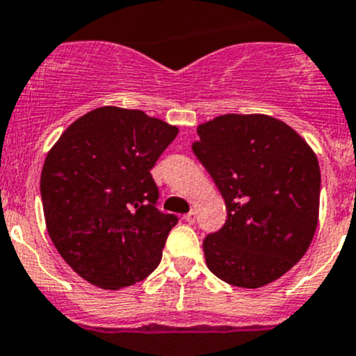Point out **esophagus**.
<instances>
[{"label": "esophagus", "mask_w": 356, "mask_h": 356, "mask_svg": "<svg viewBox=\"0 0 356 356\" xmlns=\"http://www.w3.org/2000/svg\"><path fill=\"white\" fill-rule=\"evenodd\" d=\"M182 219H184L186 222H188V224H195V220H196V213H195V212H188V213H186L184 217H182Z\"/></svg>", "instance_id": "obj_1"}]
</instances>
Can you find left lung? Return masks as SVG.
<instances>
[{
  "mask_svg": "<svg viewBox=\"0 0 356 356\" xmlns=\"http://www.w3.org/2000/svg\"><path fill=\"white\" fill-rule=\"evenodd\" d=\"M196 154L226 203L207 234L209 270L229 285L259 289L306 254L318 224L316 154L287 123L266 115H222L198 127Z\"/></svg>",
  "mask_w": 356,
  "mask_h": 356,
  "instance_id": "obj_1",
  "label": "left lung"
}]
</instances>
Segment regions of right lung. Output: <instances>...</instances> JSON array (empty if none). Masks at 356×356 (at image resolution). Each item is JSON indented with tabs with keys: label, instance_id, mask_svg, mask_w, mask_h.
<instances>
[{
	"label": "right lung",
	"instance_id": "1",
	"mask_svg": "<svg viewBox=\"0 0 356 356\" xmlns=\"http://www.w3.org/2000/svg\"><path fill=\"white\" fill-rule=\"evenodd\" d=\"M177 134L139 109L104 106L71 123L48 151L40 181L48 234L88 284L116 291L160 264L179 219L156 209L151 168Z\"/></svg>",
	"mask_w": 356,
	"mask_h": 356
}]
</instances>
